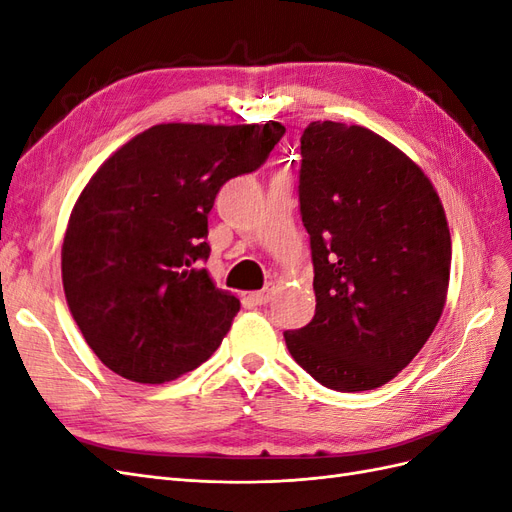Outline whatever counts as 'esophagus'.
Returning a JSON list of instances; mask_svg holds the SVG:
<instances>
[{"label":"esophagus","mask_w":512,"mask_h":512,"mask_svg":"<svg viewBox=\"0 0 512 512\" xmlns=\"http://www.w3.org/2000/svg\"><path fill=\"white\" fill-rule=\"evenodd\" d=\"M271 297H273V286L271 284L265 286L262 290H258V292H250V301L254 305H267L271 301Z\"/></svg>","instance_id":"1"}]
</instances>
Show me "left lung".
Here are the masks:
<instances>
[{"label": "left lung", "mask_w": 512, "mask_h": 512, "mask_svg": "<svg viewBox=\"0 0 512 512\" xmlns=\"http://www.w3.org/2000/svg\"><path fill=\"white\" fill-rule=\"evenodd\" d=\"M301 156L316 314L284 333L286 346L327 389H378L442 316L451 277L442 200L421 166L363 126L312 121Z\"/></svg>", "instance_id": "8db88e82"}]
</instances>
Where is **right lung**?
I'll return each instance as SVG.
<instances>
[{
  "mask_svg": "<svg viewBox=\"0 0 512 512\" xmlns=\"http://www.w3.org/2000/svg\"><path fill=\"white\" fill-rule=\"evenodd\" d=\"M280 121L158 123L108 158L72 207L61 282L74 322L121 378L162 384L218 350L239 299L203 269L222 185L256 170Z\"/></svg>",
  "mask_w": 512,
  "mask_h": 512,
  "instance_id": "right-lung-1",
  "label": "right lung"
}]
</instances>
